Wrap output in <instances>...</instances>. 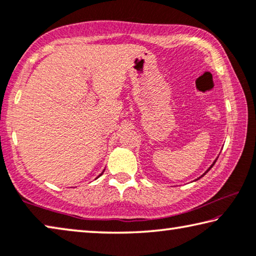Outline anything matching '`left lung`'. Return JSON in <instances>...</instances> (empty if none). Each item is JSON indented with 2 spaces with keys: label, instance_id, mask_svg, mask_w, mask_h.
Returning a JSON list of instances; mask_svg holds the SVG:
<instances>
[{
  "label": "left lung",
  "instance_id": "1",
  "mask_svg": "<svg viewBox=\"0 0 256 256\" xmlns=\"http://www.w3.org/2000/svg\"><path fill=\"white\" fill-rule=\"evenodd\" d=\"M216 160H214V163H213V164H212V165H210V168H208V171H206V172H205V173H204V174H202V176H205V174H206V173H208V171H210V168H213V165H214V164H216ZM202 176H200V178H202Z\"/></svg>",
  "mask_w": 256,
  "mask_h": 256
}]
</instances>
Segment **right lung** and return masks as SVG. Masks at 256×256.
Masks as SVG:
<instances>
[{
    "mask_svg": "<svg viewBox=\"0 0 256 256\" xmlns=\"http://www.w3.org/2000/svg\"><path fill=\"white\" fill-rule=\"evenodd\" d=\"M101 174H102V173H101ZM101 174H100V176H101Z\"/></svg>",
    "mask_w": 256,
    "mask_h": 256,
    "instance_id": "obj_1",
    "label": "right lung"
}]
</instances>
